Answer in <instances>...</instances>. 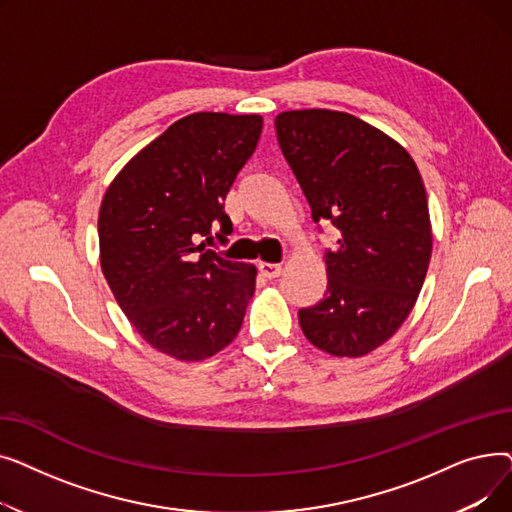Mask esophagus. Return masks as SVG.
Listing matches in <instances>:
<instances>
[{
    "label": "esophagus",
    "mask_w": 512,
    "mask_h": 512,
    "mask_svg": "<svg viewBox=\"0 0 512 512\" xmlns=\"http://www.w3.org/2000/svg\"><path fill=\"white\" fill-rule=\"evenodd\" d=\"M259 272H261L265 278L274 280V278H278V276L282 274V265H280V263H265V261H261V263H259Z\"/></svg>",
    "instance_id": "obj_1"
}]
</instances>
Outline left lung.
Returning a JSON list of instances; mask_svg holds the SVG:
<instances>
[{
    "instance_id": "1",
    "label": "left lung",
    "mask_w": 512,
    "mask_h": 512,
    "mask_svg": "<svg viewBox=\"0 0 512 512\" xmlns=\"http://www.w3.org/2000/svg\"><path fill=\"white\" fill-rule=\"evenodd\" d=\"M276 134L313 222L338 230L324 299L301 309L299 324L319 351L363 357L409 317L427 274L432 224L421 174L388 134L344 112H284Z\"/></svg>"
}]
</instances>
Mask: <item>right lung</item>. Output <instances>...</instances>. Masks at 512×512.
<instances>
[{
    "label": "right lung",
    "instance_id": "right-lung-1",
    "mask_svg": "<svg viewBox=\"0 0 512 512\" xmlns=\"http://www.w3.org/2000/svg\"><path fill=\"white\" fill-rule=\"evenodd\" d=\"M263 118L199 112L134 155L99 209L101 270L130 324L157 351L203 361L238 334L257 270L205 247L232 232L224 201Z\"/></svg>",
    "mask_w": 512,
    "mask_h": 512
}]
</instances>
